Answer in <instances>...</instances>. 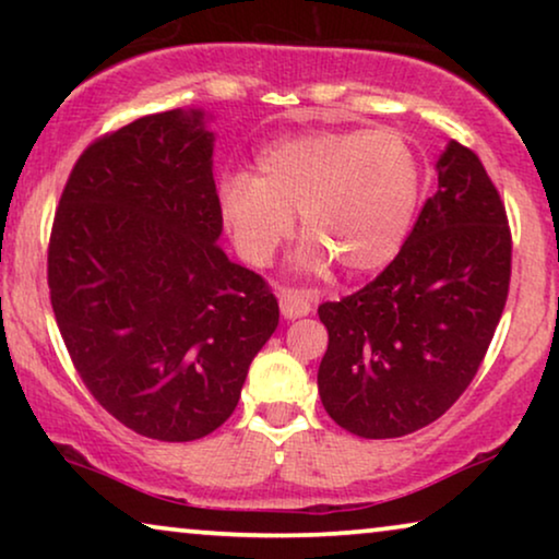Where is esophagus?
I'll list each match as a JSON object with an SVG mask.
<instances>
[{
    "label": "esophagus",
    "mask_w": 559,
    "mask_h": 559,
    "mask_svg": "<svg viewBox=\"0 0 559 559\" xmlns=\"http://www.w3.org/2000/svg\"><path fill=\"white\" fill-rule=\"evenodd\" d=\"M280 310H282V316H285L287 320L308 316V312L312 310L310 293H305V289L282 287L280 289Z\"/></svg>",
    "instance_id": "esophagus-1"
}]
</instances>
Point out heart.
Returning a JSON list of instances; mask_svg holds the SVG:
<instances>
[{
  "instance_id": "1",
  "label": "heart",
  "mask_w": 559,
  "mask_h": 559,
  "mask_svg": "<svg viewBox=\"0 0 559 559\" xmlns=\"http://www.w3.org/2000/svg\"><path fill=\"white\" fill-rule=\"evenodd\" d=\"M423 201V163L402 134L333 129L280 136L257 155V173L228 175L218 188L221 218L239 254L264 266L295 231L305 274L333 262L350 277L394 262Z\"/></svg>"
}]
</instances>
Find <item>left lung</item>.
<instances>
[{"mask_svg": "<svg viewBox=\"0 0 559 559\" xmlns=\"http://www.w3.org/2000/svg\"><path fill=\"white\" fill-rule=\"evenodd\" d=\"M438 188L394 262L318 308V392L358 438H402L453 407L484 361L509 295L507 211L480 159L450 140Z\"/></svg>", "mask_w": 559, "mask_h": 559, "instance_id": "obj_1", "label": "left lung"}]
</instances>
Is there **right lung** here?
Segmentation results:
<instances>
[{
    "mask_svg": "<svg viewBox=\"0 0 559 559\" xmlns=\"http://www.w3.org/2000/svg\"><path fill=\"white\" fill-rule=\"evenodd\" d=\"M213 117L150 114L91 144L60 195L48 285L83 384L129 430L188 442L231 417L277 297L218 247Z\"/></svg>",
    "mask_w": 559,
    "mask_h": 559,
    "instance_id": "right-lung-1",
    "label": "right lung"
}]
</instances>
